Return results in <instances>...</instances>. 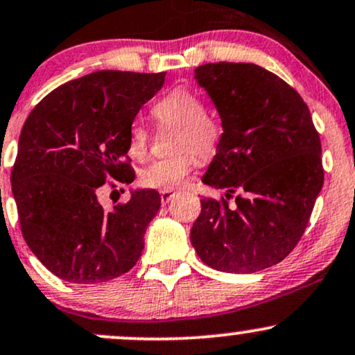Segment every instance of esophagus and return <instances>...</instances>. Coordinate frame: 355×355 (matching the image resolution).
<instances>
[{"label":"esophagus","mask_w":355,"mask_h":355,"mask_svg":"<svg viewBox=\"0 0 355 355\" xmlns=\"http://www.w3.org/2000/svg\"><path fill=\"white\" fill-rule=\"evenodd\" d=\"M173 196H175V193L171 192V190H162V192H159V198H162V204H168L171 198H173Z\"/></svg>","instance_id":"1"}]
</instances>
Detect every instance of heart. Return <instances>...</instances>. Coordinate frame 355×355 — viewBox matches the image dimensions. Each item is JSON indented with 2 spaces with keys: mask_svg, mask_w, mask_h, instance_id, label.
Listing matches in <instances>:
<instances>
[{
  "mask_svg": "<svg viewBox=\"0 0 355 355\" xmlns=\"http://www.w3.org/2000/svg\"><path fill=\"white\" fill-rule=\"evenodd\" d=\"M153 116L162 124L177 126L173 157L155 159L139 173L148 189L175 190L184 185L198 158L210 159L219 150L224 126L217 116L205 111L202 97L189 87H175L155 103ZM150 150V133L141 123H133L128 131V151L135 159H145Z\"/></svg>",
  "mask_w": 355,
  "mask_h": 355,
  "instance_id": "b5f03b06",
  "label": "heart"
}]
</instances>
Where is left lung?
I'll return each mask as SVG.
<instances>
[{
    "label": "left lung",
    "mask_w": 355,
    "mask_h": 355,
    "mask_svg": "<svg viewBox=\"0 0 355 355\" xmlns=\"http://www.w3.org/2000/svg\"><path fill=\"white\" fill-rule=\"evenodd\" d=\"M196 79L224 126L202 182L227 193L202 198L190 241L217 271L266 270L293 251L309 224L323 185L320 136L302 96L259 65L205 64Z\"/></svg>",
    "instance_id": "8db88e82"
}]
</instances>
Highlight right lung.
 I'll list each match as a JSON object with an SVG mask.
<instances>
[{
  "instance_id": "add662e5",
  "label": "right lung",
  "mask_w": 355,
  "mask_h": 355,
  "mask_svg": "<svg viewBox=\"0 0 355 355\" xmlns=\"http://www.w3.org/2000/svg\"><path fill=\"white\" fill-rule=\"evenodd\" d=\"M165 83V72L101 70L45 96L23 124L11 170L19 227L42 264L60 279L92 285L135 266L159 193L136 190L104 210L97 190L135 180L128 131Z\"/></svg>"
}]
</instances>
